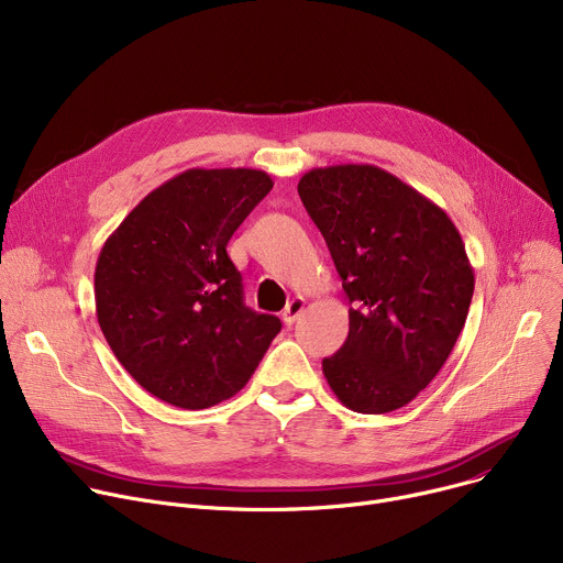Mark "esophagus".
Masks as SVG:
<instances>
[{
    "mask_svg": "<svg viewBox=\"0 0 563 563\" xmlns=\"http://www.w3.org/2000/svg\"><path fill=\"white\" fill-rule=\"evenodd\" d=\"M303 308H306V299H301V297H294V299L285 306V310H283V321L287 323V327H291V323L297 321V317L303 312Z\"/></svg>",
    "mask_w": 563,
    "mask_h": 563,
    "instance_id": "1",
    "label": "esophagus"
}]
</instances>
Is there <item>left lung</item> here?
<instances>
[{
	"label": "left lung",
	"instance_id": "left-lung-1",
	"mask_svg": "<svg viewBox=\"0 0 563 563\" xmlns=\"http://www.w3.org/2000/svg\"><path fill=\"white\" fill-rule=\"evenodd\" d=\"M299 196L349 297V335L321 361L335 397L380 416L416 399L445 365L475 291L452 219L372 164L312 168Z\"/></svg>",
	"mask_w": 563,
	"mask_h": 563
}]
</instances>
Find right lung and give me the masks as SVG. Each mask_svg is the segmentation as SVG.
<instances>
[{
	"label": "right lung",
	"mask_w": 563,
	"mask_h": 563,
	"mask_svg": "<svg viewBox=\"0 0 563 563\" xmlns=\"http://www.w3.org/2000/svg\"><path fill=\"white\" fill-rule=\"evenodd\" d=\"M272 187L257 168H189L147 194L104 242L98 323L118 363L157 399L187 410L230 399L280 333L278 317L244 306L225 251Z\"/></svg>",
	"instance_id": "1"
}]
</instances>
